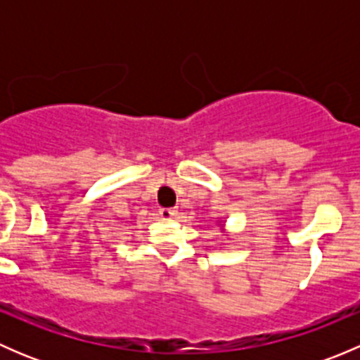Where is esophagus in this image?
I'll return each mask as SVG.
<instances>
[{
    "mask_svg": "<svg viewBox=\"0 0 360 360\" xmlns=\"http://www.w3.org/2000/svg\"><path fill=\"white\" fill-rule=\"evenodd\" d=\"M158 212H160V216L163 217V219H172V217L177 214V210L176 209H167V207H163V209H160Z\"/></svg>",
    "mask_w": 360,
    "mask_h": 360,
    "instance_id": "obj_1",
    "label": "esophagus"
}]
</instances>
